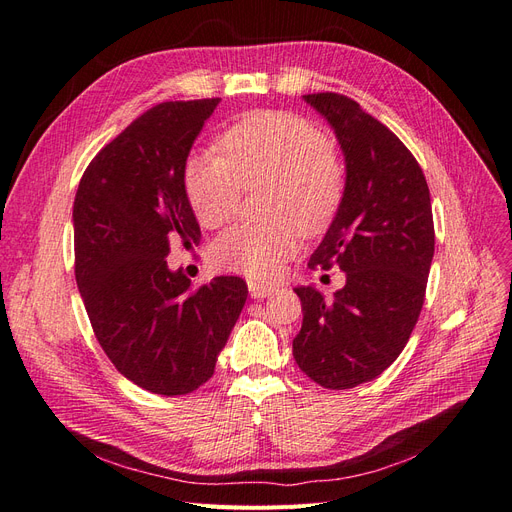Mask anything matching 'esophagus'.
<instances>
[{
    "label": "esophagus",
    "mask_w": 512,
    "mask_h": 512,
    "mask_svg": "<svg viewBox=\"0 0 512 512\" xmlns=\"http://www.w3.org/2000/svg\"><path fill=\"white\" fill-rule=\"evenodd\" d=\"M274 291H276V287H272V285H261V283H255V280H249V293L255 300L268 298V295H272Z\"/></svg>",
    "instance_id": "1"
}]
</instances>
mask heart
I'll list each match as a JSON object with an SVG mask.
<instances>
[{
	"mask_svg": "<svg viewBox=\"0 0 512 512\" xmlns=\"http://www.w3.org/2000/svg\"><path fill=\"white\" fill-rule=\"evenodd\" d=\"M225 151L195 153L185 166L189 204L206 227L234 217L242 189L270 183L266 225H236L212 244L219 270L274 278L298 251L301 225L317 232L336 212L344 174L323 131L298 114L261 110L221 136Z\"/></svg>",
	"mask_w": 512,
	"mask_h": 512,
	"instance_id": "heart-1",
	"label": "heart"
}]
</instances>
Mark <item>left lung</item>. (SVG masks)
<instances>
[{"instance_id":"8db88e82","label":"left lung","mask_w":512,"mask_h":512,"mask_svg":"<svg viewBox=\"0 0 512 512\" xmlns=\"http://www.w3.org/2000/svg\"><path fill=\"white\" fill-rule=\"evenodd\" d=\"M334 129L344 191L308 266H336L346 285L325 298L298 293L304 310L293 357L325 389H351L387 370L417 325L434 257L430 189L417 159L381 121L338 93L304 95Z\"/></svg>"}]
</instances>
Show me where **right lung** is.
Listing matches in <instances>:
<instances>
[{
  "label": "right lung",
  "mask_w": 512,
  "mask_h": 512,
  "mask_svg": "<svg viewBox=\"0 0 512 512\" xmlns=\"http://www.w3.org/2000/svg\"><path fill=\"white\" fill-rule=\"evenodd\" d=\"M217 104L144 112L95 155L74 200L76 285L95 338L127 381L159 395L208 381L249 293L240 276L193 291L166 261L174 242L200 240L185 166Z\"/></svg>",
  "instance_id": "right-lung-1"
}]
</instances>
